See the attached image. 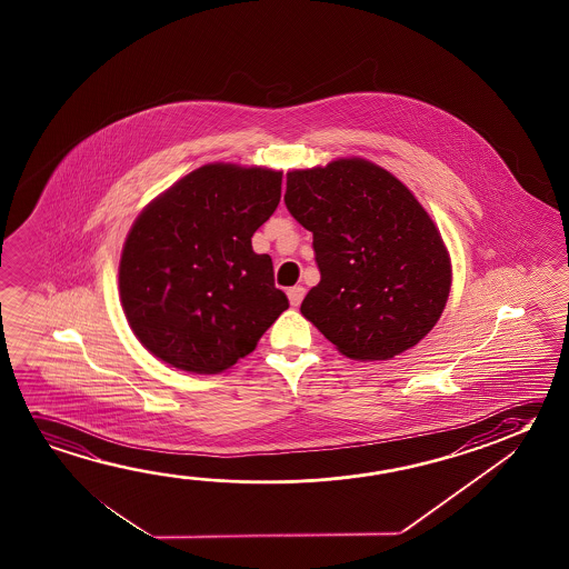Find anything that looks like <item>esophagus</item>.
<instances>
[{"instance_id":"34e87169","label":"esophagus","mask_w":569,"mask_h":569,"mask_svg":"<svg viewBox=\"0 0 569 569\" xmlns=\"http://www.w3.org/2000/svg\"><path fill=\"white\" fill-rule=\"evenodd\" d=\"M289 303H291V308H299L301 306V301L306 298V289L298 286V288H291L288 291Z\"/></svg>"}]
</instances>
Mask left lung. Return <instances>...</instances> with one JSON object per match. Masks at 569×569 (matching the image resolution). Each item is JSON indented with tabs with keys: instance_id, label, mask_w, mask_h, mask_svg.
<instances>
[{
	"instance_id": "left-lung-1",
	"label": "left lung",
	"mask_w": 569,
	"mask_h": 569,
	"mask_svg": "<svg viewBox=\"0 0 569 569\" xmlns=\"http://www.w3.org/2000/svg\"><path fill=\"white\" fill-rule=\"evenodd\" d=\"M286 206L313 233L321 281L301 313L341 353L385 361L419 343L450 291L435 222L391 172L363 159L288 172Z\"/></svg>"
}]
</instances>
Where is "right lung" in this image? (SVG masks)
<instances>
[{
  "mask_svg": "<svg viewBox=\"0 0 569 569\" xmlns=\"http://www.w3.org/2000/svg\"><path fill=\"white\" fill-rule=\"evenodd\" d=\"M281 198V172L206 164L150 202L122 248L119 289L134 336L188 373L252 353L289 308L252 236Z\"/></svg>",
  "mask_w": 569,
  "mask_h": 569,
  "instance_id": "right-lung-1",
  "label": "right lung"
}]
</instances>
